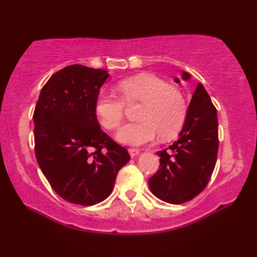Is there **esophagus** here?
I'll list each match as a JSON object with an SVG mask.
<instances>
[{"instance_id":"1","label":"esophagus","mask_w":257,"mask_h":257,"mask_svg":"<svg viewBox=\"0 0 257 257\" xmlns=\"http://www.w3.org/2000/svg\"><path fill=\"white\" fill-rule=\"evenodd\" d=\"M128 152H129V154H130V156H132V158H135V156H137L139 154V151L136 150V149H129Z\"/></svg>"}]
</instances>
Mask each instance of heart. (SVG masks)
I'll list each match as a JSON object with an SVG mask.
<instances>
[{
	"instance_id": "1",
	"label": "heart",
	"mask_w": 257,
	"mask_h": 257,
	"mask_svg": "<svg viewBox=\"0 0 257 257\" xmlns=\"http://www.w3.org/2000/svg\"><path fill=\"white\" fill-rule=\"evenodd\" d=\"M116 88L127 104L143 103L137 115L141 121L125 124L116 134V141L121 144L142 145L154 141L159 134L162 138H171L181 129L187 106L184 95L177 87L152 73H139L121 80ZM122 100L108 93L97 97L95 112L105 129L115 130L122 122Z\"/></svg>"
}]
</instances>
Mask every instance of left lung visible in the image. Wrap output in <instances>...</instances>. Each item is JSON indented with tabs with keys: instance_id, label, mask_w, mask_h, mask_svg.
Instances as JSON below:
<instances>
[{
	"instance_id": "1",
	"label": "left lung",
	"mask_w": 257,
	"mask_h": 257,
	"mask_svg": "<svg viewBox=\"0 0 257 257\" xmlns=\"http://www.w3.org/2000/svg\"><path fill=\"white\" fill-rule=\"evenodd\" d=\"M189 80L188 72H181ZM179 84V78H175ZM219 133L216 108L202 84H198L187 110L178 141L159 151L160 169L150 178L152 194L170 204L191 201L202 193L214 170Z\"/></svg>"
}]
</instances>
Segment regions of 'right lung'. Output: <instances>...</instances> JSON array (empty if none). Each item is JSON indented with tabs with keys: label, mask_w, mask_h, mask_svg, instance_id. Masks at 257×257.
Wrapping results in <instances>:
<instances>
[{
	"label": "right lung",
	"mask_w": 257,
	"mask_h": 257,
	"mask_svg": "<svg viewBox=\"0 0 257 257\" xmlns=\"http://www.w3.org/2000/svg\"><path fill=\"white\" fill-rule=\"evenodd\" d=\"M106 70L72 64L43 87L33 115L35 154L43 175L66 201L92 206L110 196L130 155L99 127L95 103Z\"/></svg>",
	"instance_id": "add662e5"
}]
</instances>
